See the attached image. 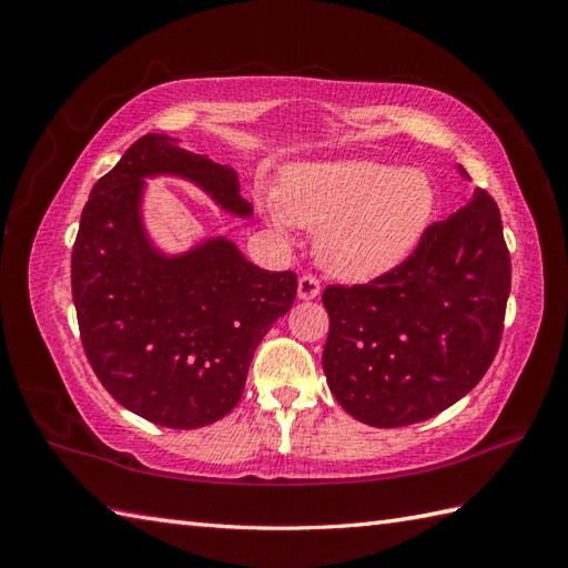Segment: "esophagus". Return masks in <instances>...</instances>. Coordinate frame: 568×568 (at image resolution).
<instances>
[{
  "label": "esophagus",
  "instance_id": "esophagus-1",
  "mask_svg": "<svg viewBox=\"0 0 568 568\" xmlns=\"http://www.w3.org/2000/svg\"><path fill=\"white\" fill-rule=\"evenodd\" d=\"M320 296V280L313 274H303L298 280V298L301 301H313Z\"/></svg>",
  "mask_w": 568,
  "mask_h": 568
}]
</instances>
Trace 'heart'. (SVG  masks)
<instances>
[{
  "mask_svg": "<svg viewBox=\"0 0 568 568\" xmlns=\"http://www.w3.org/2000/svg\"><path fill=\"white\" fill-rule=\"evenodd\" d=\"M434 213L432 178L372 159L303 165L286 178L282 203H265L274 232L288 234L291 220L317 232L320 263L351 282L398 267L422 242Z\"/></svg>",
  "mask_w": 568,
  "mask_h": 568,
  "instance_id": "b5f03b06",
  "label": "heart"
}]
</instances>
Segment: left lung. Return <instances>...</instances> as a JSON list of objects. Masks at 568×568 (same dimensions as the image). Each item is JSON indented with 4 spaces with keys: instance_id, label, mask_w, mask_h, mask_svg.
Instances as JSON below:
<instances>
[{
    "instance_id": "8db88e82",
    "label": "left lung",
    "mask_w": 568,
    "mask_h": 568,
    "mask_svg": "<svg viewBox=\"0 0 568 568\" xmlns=\"http://www.w3.org/2000/svg\"><path fill=\"white\" fill-rule=\"evenodd\" d=\"M462 178L467 170L459 165ZM511 267L497 203L474 189L426 230L403 265L357 286H326L322 367L338 405L369 426L436 417L488 372L500 346Z\"/></svg>"
}]
</instances>
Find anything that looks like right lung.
<instances>
[{"instance_id": "add662e5", "label": "right lung", "mask_w": 568, "mask_h": 568, "mask_svg": "<svg viewBox=\"0 0 568 568\" xmlns=\"http://www.w3.org/2000/svg\"><path fill=\"white\" fill-rule=\"evenodd\" d=\"M180 178L222 211L248 220L230 165L144 134L90 192L73 246L80 338L113 398L159 426L222 419L244 393L251 357L296 301L294 272L246 261L227 236L165 253L144 227L146 180Z\"/></svg>"}]
</instances>
